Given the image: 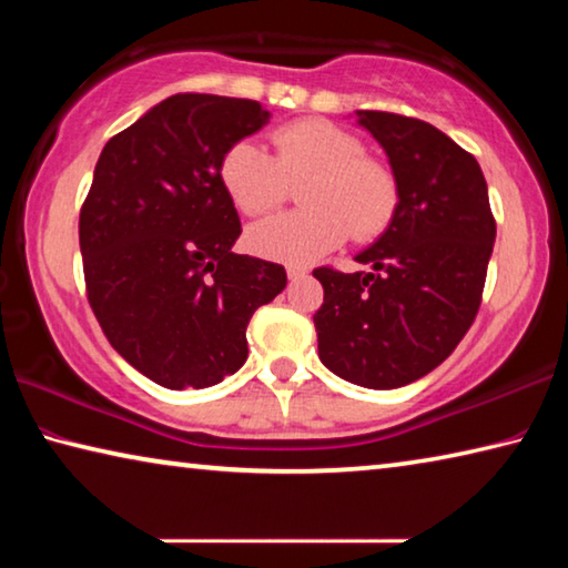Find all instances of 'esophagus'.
<instances>
[{
	"mask_svg": "<svg viewBox=\"0 0 568 568\" xmlns=\"http://www.w3.org/2000/svg\"><path fill=\"white\" fill-rule=\"evenodd\" d=\"M285 271H287V277H291V281H301V277L307 275V267L305 265H295V263L287 265Z\"/></svg>",
	"mask_w": 568,
	"mask_h": 568,
	"instance_id": "1",
	"label": "esophagus"
}]
</instances>
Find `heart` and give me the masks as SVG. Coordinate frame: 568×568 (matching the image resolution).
Listing matches in <instances>:
<instances>
[{
    "label": "heart",
    "mask_w": 568,
    "mask_h": 568,
    "mask_svg": "<svg viewBox=\"0 0 568 568\" xmlns=\"http://www.w3.org/2000/svg\"><path fill=\"white\" fill-rule=\"evenodd\" d=\"M273 155L253 140H237L220 158V182L250 217L271 213L291 192L297 213L261 220L247 230L253 253L277 263H313L355 240H373L398 210V180L388 165L365 155L353 132L325 120H295L271 132Z\"/></svg>",
    "instance_id": "b5f03b06"
}]
</instances>
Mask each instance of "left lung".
I'll use <instances>...</instances> for the list:
<instances>
[{
    "mask_svg": "<svg viewBox=\"0 0 568 568\" xmlns=\"http://www.w3.org/2000/svg\"><path fill=\"white\" fill-rule=\"evenodd\" d=\"M398 180V210L376 245L355 257L373 273L315 267L318 355L363 388H400L456 351L476 321L496 220L476 158L434 124L358 110Z\"/></svg>",
    "mask_w": 568,
    "mask_h": 568,
    "instance_id": "8db88e82",
    "label": "left lung"
}]
</instances>
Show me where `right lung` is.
Returning a JSON list of instances; mask_svg holds the SVG:
<instances>
[{
  "mask_svg": "<svg viewBox=\"0 0 568 568\" xmlns=\"http://www.w3.org/2000/svg\"><path fill=\"white\" fill-rule=\"evenodd\" d=\"M271 120L253 100L172 94L114 134L80 210L88 301L132 368L207 388L247 358V323L285 267L233 253L243 233L220 158Z\"/></svg>",
  "mask_w": 568,
  "mask_h": 568,
  "instance_id": "add662e5",
  "label": "right lung"
}]
</instances>
